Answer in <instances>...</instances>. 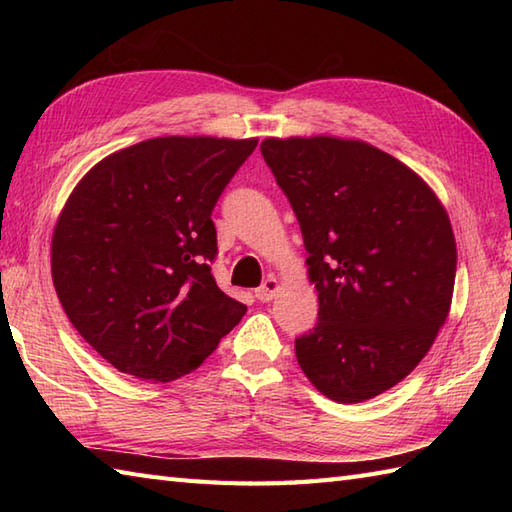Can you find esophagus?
<instances>
[{"label":"esophagus","instance_id":"obj_1","mask_svg":"<svg viewBox=\"0 0 512 512\" xmlns=\"http://www.w3.org/2000/svg\"><path fill=\"white\" fill-rule=\"evenodd\" d=\"M279 292V279L277 277H268L262 286H259L257 290H255V297L259 299V301H273V297L277 295Z\"/></svg>","mask_w":512,"mask_h":512}]
</instances>
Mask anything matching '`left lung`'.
Returning a JSON list of instances; mask_svg holds the SVG:
<instances>
[{
  "mask_svg": "<svg viewBox=\"0 0 512 512\" xmlns=\"http://www.w3.org/2000/svg\"><path fill=\"white\" fill-rule=\"evenodd\" d=\"M295 211L319 321L295 341L334 402H363L418 367L449 317L458 248L440 198L405 162L354 138L262 140Z\"/></svg>",
  "mask_w": 512,
  "mask_h": 512,
  "instance_id": "obj_1",
  "label": "left lung"
}]
</instances>
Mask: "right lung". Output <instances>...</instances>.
I'll list each match as a JSON object with an SVG mask.
<instances>
[{
  "label": "right lung",
  "instance_id": "right-lung-1",
  "mask_svg": "<svg viewBox=\"0 0 512 512\" xmlns=\"http://www.w3.org/2000/svg\"><path fill=\"white\" fill-rule=\"evenodd\" d=\"M257 138L160 136L85 173L50 246L70 323L118 372L169 383L198 369L246 314L211 273V211Z\"/></svg>",
  "mask_w": 512,
  "mask_h": 512
}]
</instances>
